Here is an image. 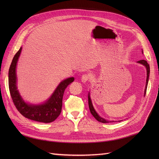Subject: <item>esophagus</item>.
I'll return each instance as SVG.
<instances>
[{
  "mask_svg": "<svg viewBox=\"0 0 159 159\" xmlns=\"http://www.w3.org/2000/svg\"><path fill=\"white\" fill-rule=\"evenodd\" d=\"M89 75L88 74H84V75L81 76V81H82L84 84H85V83L87 82V81L89 80Z\"/></svg>",
  "mask_w": 159,
  "mask_h": 159,
  "instance_id": "esophagus-1",
  "label": "esophagus"
}]
</instances>
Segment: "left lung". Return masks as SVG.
<instances>
[{
    "instance_id": "left-lung-1",
    "label": "left lung",
    "mask_w": 159,
    "mask_h": 159,
    "mask_svg": "<svg viewBox=\"0 0 159 159\" xmlns=\"http://www.w3.org/2000/svg\"><path fill=\"white\" fill-rule=\"evenodd\" d=\"M142 53L143 52V50H142ZM137 63L141 64L142 65H143L144 66H145V68L147 69V80H146V85H145V92H144V96L145 95L146 92H147V85H148V78H149V74H150V67H149L148 64L147 63V61L146 60H139L137 61ZM88 104H89V108L90 110L91 113L92 114L93 116L95 117V119H97V121L103 123H113V122H116L117 121H109V120H107L104 118H102V117H100L99 115L98 114V113L95 111V110L93 106L92 102H91V99L90 98V93L89 92L88 93ZM122 121V120H121Z\"/></svg>"
}]
</instances>
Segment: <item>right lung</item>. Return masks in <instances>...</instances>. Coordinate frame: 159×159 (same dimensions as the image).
<instances>
[{
    "mask_svg": "<svg viewBox=\"0 0 159 159\" xmlns=\"http://www.w3.org/2000/svg\"><path fill=\"white\" fill-rule=\"evenodd\" d=\"M21 51L22 47L14 55L8 71V86L13 103L18 111L26 118L41 123H51L60 115L64 91L74 81V78L71 77L61 81L50 98L43 103L32 104L25 102L17 89L16 85V68Z\"/></svg>",
    "mask_w": 159,
    "mask_h": 159,
    "instance_id": "add662e5",
    "label": "right lung"
}]
</instances>
